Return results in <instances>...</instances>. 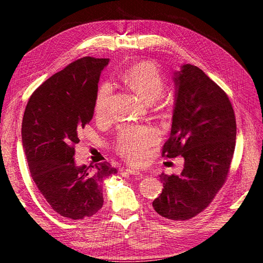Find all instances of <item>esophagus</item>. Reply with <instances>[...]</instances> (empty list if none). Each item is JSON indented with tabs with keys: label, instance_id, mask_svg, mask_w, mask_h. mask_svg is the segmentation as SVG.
I'll list each match as a JSON object with an SVG mask.
<instances>
[{
	"label": "esophagus",
	"instance_id": "34e87169",
	"mask_svg": "<svg viewBox=\"0 0 263 263\" xmlns=\"http://www.w3.org/2000/svg\"><path fill=\"white\" fill-rule=\"evenodd\" d=\"M126 172H127V173H129V174H132V176H140V172H139V171H137V170H135V169L127 168V169H126Z\"/></svg>",
	"mask_w": 263,
	"mask_h": 263
}]
</instances>
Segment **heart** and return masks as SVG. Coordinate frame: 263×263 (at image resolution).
<instances>
[{"instance_id": "obj_1", "label": "heart", "mask_w": 263, "mask_h": 263, "mask_svg": "<svg viewBox=\"0 0 263 263\" xmlns=\"http://www.w3.org/2000/svg\"><path fill=\"white\" fill-rule=\"evenodd\" d=\"M122 80L134 91L148 101L158 100L159 109H168L170 101L162 97L164 78L154 62L139 61L125 70ZM113 85L102 83L95 94L94 112L98 118L105 119L110 116L113 98ZM159 139V132L150 125H128L119 130L116 150L127 160L135 164H142L149 154V149Z\"/></svg>"}]
</instances>
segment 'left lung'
<instances>
[{
  "mask_svg": "<svg viewBox=\"0 0 263 263\" xmlns=\"http://www.w3.org/2000/svg\"><path fill=\"white\" fill-rule=\"evenodd\" d=\"M173 80L176 103L162 157L181 156L184 166L178 176H159L163 189L153 208L166 219L182 221L203 212L224 185L237 127L227 94L200 68L184 65Z\"/></svg>",
  "mask_w": 263,
  "mask_h": 263,
  "instance_id": "1",
  "label": "left lung"
}]
</instances>
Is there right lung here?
Instances as JSON below:
<instances>
[{
	"label": "right lung",
	"mask_w": 263,
	"mask_h": 263,
	"mask_svg": "<svg viewBox=\"0 0 263 263\" xmlns=\"http://www.w3.org/2000/svg\"><path fill=\"white\" fill-rule=\"evenodd\" d=\"M109 59L71 62L31 94L22 123L30 176L54 212L70 219L91 217L103 206L102 182L117 173L108 162L79 166L74 146L91 122L102 70Z\"/></svg>",
	"instance_id": "add662e5"
}]
</instances>
